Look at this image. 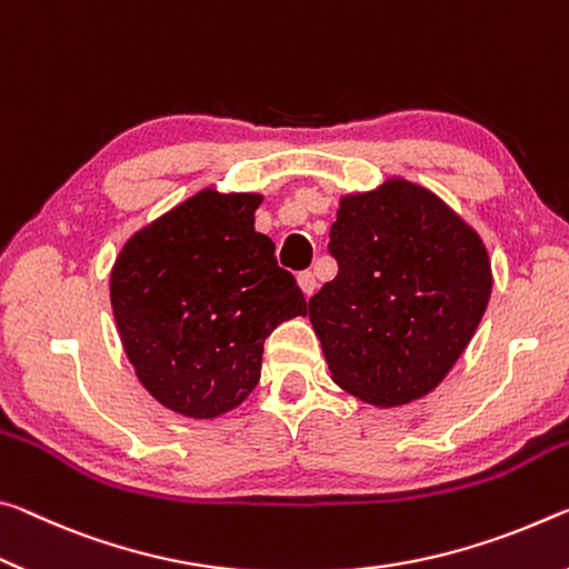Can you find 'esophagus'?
<instances>
[{
    "label": "esophagus",
    "mask_w": 569,
    "mask_h": 569,
    "mask_svg": "<svg viewBox=\"0 0 569 569\" xmlns=\"http://www.w3.org/2000/svg\"><path fill=\"white\" fill-rule=\"evenodd\" d=\"M297 284H300V290L305 297H312L315 290H318V282H315V274L312 272H300L297 274Z\"/></svg>",
    "instance_id": "1"
}]
</instances>
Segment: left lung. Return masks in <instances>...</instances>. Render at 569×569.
Masks as SVG:
<instances>
[{
    "instance_id": "obj_1",
    "label": "left lung",
    "mask_w": 569,
    "mask_h": 569,
    "mask_svg": "<svg viewBox=\"0 0 569 569\" xmlns=\"http://www.w3.org/2000/svg\"><path fill=\"white\" fill-rule=\"evenodd\" d=\"M330 254L338 277L307 307L335 383L376 408L439 388L495 284L479 231L431 189L388 176L342 193Z\"/></svg>"
}]
</instances>
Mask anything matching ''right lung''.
Masks as SVG:
<instances>
[{"instance_id":"obj_1","label":"right lung","mask_w":569,"mask_h":569,"mask_svg":"<svg viewBox=\"0 0 569 569\" xmlns=\"http://www.w3.org/2000/svg\"><path fill=\"white\" fill-rule=\"evenodd\" d=\"M259 191L207 186L148 221L120 247L110 305L123 350L158 403L213 421L249 398L264 340L305 318L274 241L254 229Z\"/></svg>"}]
</instances>
